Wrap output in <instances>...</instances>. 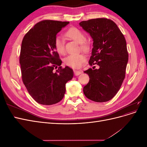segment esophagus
Segmentation results:
<instances>
[{
    "label": "esophagus",
    "mask_w": 147,
    "mask_h": 147,
    "mask_svg": "<svg viewBox=\"0 0 147 147\" xmlns=\"http://www.w3.org/2000/svg\"><path fill=\"white\" fill-rule=\"evenodd\" d=\"M74 72L75 75H76V76H78V75H79L80 74L82 73V71H80V70H74Z\"/></svg>",
    "instance_id": "34e87169"
}]
</instances>
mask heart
I'll list each match as a JSON object with an SVG mask.
<instances>
[{"label":"heart","mask_w":147,"mask_h":147,"mask_svg":"<svg viewBox=\"0 0 147 147\" xmlns=\"http://www.w3.org/2000/svg\"><path fill=\"white\" fill-rule=\"evenodd\" d=\"M65 35L67 37L80 43L81 50L87 51L89 49L88 43L85 41V35L82 31L77 28H70L66 31ZM54 46L56 51L60 55L65 53V45L63 38L57 36L54 41ZM86 60V56L82 53L77 55H70L64 59V63L66 65L72 68H78Z\"/></svg>","instance_id":"b5f03b06"}]
</instances>
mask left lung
<instances>
[{
	"label": "left lung",
	"instance_id": "1",
	"mask_svg": "<svg viewBox=\"0 0 147 147\" xmlns=\"http://www.w3.org/2000/svg\"><path fill=\"white\" fill-rule=\"evenodd\" d=\"M79 24L93 39L89 61L93 67L84 72L90 77L83 88L84 94L94 102L109 101L117 94L125 78L128 61L126 39L117 25L105 18L83 21Z\"/></svg>",
	"mask_w": 147,
	"mask_h": 147
}]
</instances>
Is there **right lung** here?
Segmentation results:
<instances>
[{"instance_id":"right-lung-1","label":"right lung","mask_w":147,"mask_h":147,"mask_svg":"<svg viewBox=\"0 0 147 147\" xmlns=\"http://www.w3.org/2000/svg\"><path fill=\"white\" fill-rule=\"evenodd\" d=\"M69 23L41 21L26 34L22 41L20 56L22 80L38 104L50 105L61 101L66 83L73 78L72 69L61 66L62 61L54 46L56 34ZM57 66L59 69L55 72Z\"/></svg>"}]
</instances>
